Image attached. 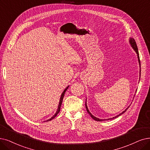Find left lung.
<instances>
[{"instance_id": "1", "label": "left lung", "mask_w": 150, "mask_h": 150, "mask_svg": "<svg viewBox=\"0 0 150 150\" xmlns=\"http://www.w3.org/2000/svg\"><path fill=\"white\" fill-rule=\"evenodd\" d=\"M130 44H131V45H132V47H133V49H134V50L136 52V53H137V56H138V59H139V63H140V57H139V50H138V48H137V44H136V42H135V39H133V38H130ZM140 74H141V68H140ZM86 110H87V112L90 115H91V116L92 117V119H93L94 120H95V121H105L106 119H98V118H97V117H95V116H93L92 114L90 112V111H88V108H87V105H86ZM129 108V106L128 107V108H127L126 109H125L122 112H121V114H119V115H117V116H115V117H113L112 118H110V119H108V120H110V119H115V118H116V117H117L118 116H121V115H122L123 113H124L125 111H126V110ZM107 120V119H106Z\"/></svg>"}]
</instances>
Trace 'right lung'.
<instances>
[{
	"instance_id": "add662e5",
	"label": "right lung",
	"mask_w": 150,
	"mask_h": 150,
	"mask_svg": "<svg viewBox=\"0 0 150 150\" xmlns=\"http://www.w3.org/2000/svg\"><path fill=\"white\" fill-rule=\"evenodd\" d=\"M69 87V86H68ZM68 87H67V88H66L65 89H64V91H63V93L62 94V96H61V98H60V100H59V105H58V110H57V112H56V113L55 114V115L53 116H52L50 119H48V120L47 121H50V120H52V119H53V118H55L56 116H57V115H58V112H59V111H60V108H61V106H62V101H63V97H64V93H65V92L67 91V90L68 89Z\"/></svg>"
}]
</instances>
